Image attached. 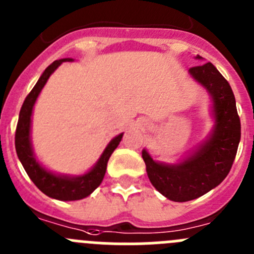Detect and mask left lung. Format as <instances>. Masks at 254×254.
I'll return each instance as SVG.
<instances>
[{
	"label": "left lung",
	"mask_w": 254,
	"mask_h": 254,
	"mask_svg": "<svg viewBox=\"0 0 254 254\" xmlns=\"http://www.w3.org/2000/svg\"><path fill=\"white\" fill-rule=\"evenodd\" d=\"M196 59H202L196 56ZM212 95L215 129L209 140L179 165L154 162L145 150L146 173L156 190L174 202H188L219 186L228 175L241 140V120L229 82L212 63L189 68Z\"/></svg>",
	"instance_id": "8db88e82"
}]
</instances>
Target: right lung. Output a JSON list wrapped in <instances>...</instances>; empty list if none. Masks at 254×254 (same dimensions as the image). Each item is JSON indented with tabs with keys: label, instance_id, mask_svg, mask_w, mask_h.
<instances>
[{
	"label": "right lung",
	"instance_id": "right-lung-1",
	"mask_svg": "<svg viewBox=\"0 0 254 254\" xmlns=\"http://www.w3.org/2000/svg\"><path fill=\"white\" fill-rule=\"evenodd\" d=\"M64 61H72V59H61V60L54 61L44 71V73L41 75L39 81L36 82L34 89L31 90L30 94L26 96L25 101L22 104V108L20 110L17 127H16L15 146L21 164L25 168L26 173H27L31 181L34 182L35 186L42 193L51 196V198L59 199V200H79V199L90 195L101 184L106 172V165H108L109 158H110L113 151L116 149V146L119 145V143L122 141L123 134L118 135L116 138H114L109 143L101 158L99 159L98 164L95 165L89 173L81 175V177L68 178L55 175L45 170L36 162L34 154H32L30 143V125L32 108H34L35 101H36L37 96H39L44 85L46 84L50 75Z\"/></svg>",
	"mask_w": 254,
	"mask_h": 254
}]
</instances>
